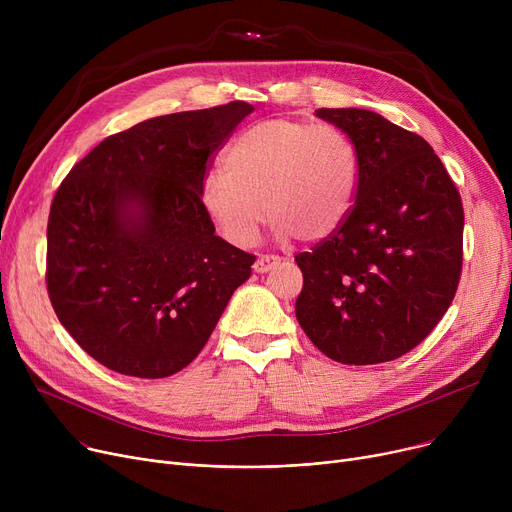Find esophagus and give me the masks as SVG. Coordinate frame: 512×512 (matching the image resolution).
<instances>
[{
    "mask_svg": "<svg viewBox=\"0 0 512 512\" xmlns=\"http://www.w3.org/2000/svg\"><path fill=\"white\" fill-rule=\"evenodd\" d=\"M276 265H280V259H278V257L261 255V257H257V261L253 263V270H255L257 274H267V272H272Z\"/></svg>",
    "mask_w": 512,
    "mask_h": 512,
    "instance_id": "obj_1",
    "label": "esophagus"
}]
</instances>
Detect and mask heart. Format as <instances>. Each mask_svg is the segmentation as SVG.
<instances>
[{"instance_id":"b5f03b06","label":"heart","mask_w":512,"mask_h":512,"mask_svg":"<svg viewBox=\"0 0 512 512\" xmlns=\"http://www.w3.org/2000/svg\"><path fill=\"white\" fill-rule=\"evenodd\" d=\"M355 195L351 141L334 126L288 118L242 130L226 151V172H207L199 188L211 224L240 249L253 245L265 213L280 240H324L344 224Z\"/></svg>"}]
</instances>
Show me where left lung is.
Wrapping results in <instances>:
<instances>
[{
    "instance_id": "left-lung-1",
    "label": "left lung",
    "mask_w": 512,
    "mask_h": 512,
    "mask_svg": "<svg viewBox=\"0 0 512 512\" xmlns=\"http://www.w3.org/2000/svg\"><path fill=\"white\" fill-rule=\"evenodd\" d=\"M357 155V195L344 224L294 257V305L309 340L344 365L402 357L436 328L463 267L465 213L440 157L384 116L321 107Z\"/></svg>"
}]
</instances>
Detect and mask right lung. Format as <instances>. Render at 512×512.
<instances>
[{"label":"right lung","mask_w":512,"mask_h":512,"mask_svg":"<svg viewBox=\"0 0 512 512\" xmlns=\"http://www.w3.org/2000/svg\"><path fill=\"white\" fill-rule=\"evenodd\" d=\"M253 105L145 120L70 170L47 222V292L85 353L134 378H168L209 340L253 255L215 236L199 188Z\"/></svg>","instance_id":"right-lung-1"}]
</instances>
